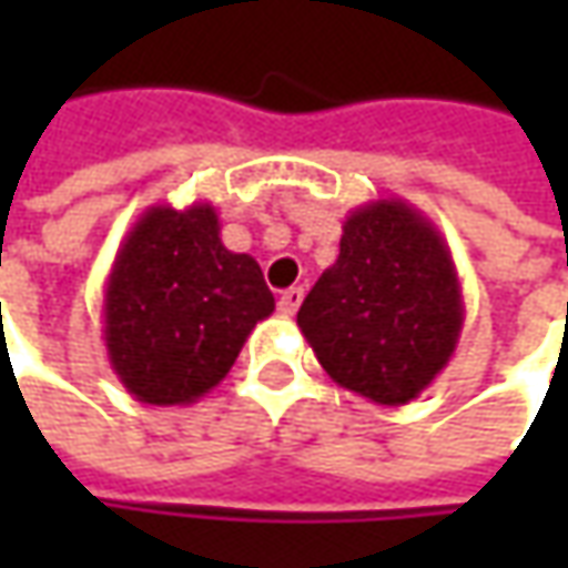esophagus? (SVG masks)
Here are the masks:
<instances>
[{
	"label": "esophagus",
	"mask_w": 568,
	"mask_h": 568,
	"mask_svg": "<svg viewBox=\"0 0 568 568\" xmlns=\"http://www.w3.org/2000/svg\"><path fill=\"white\" fill-rule=\"evenodd\" d=\"M300 303H303V287H287L281 300H277V310L284 313V316H294L296 310H300Z\"/></svg>",
	"instance_id": "34e87169"
}]
</instances>
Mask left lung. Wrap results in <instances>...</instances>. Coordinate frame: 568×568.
Segmentation results:
<instances>
[{
	"mask_svg": "<svg viewBox=\"0 0 568 568\" xmlns=\"http://www.w3.org/2000/svg\"><path fill=\"white\" fill-rule=\"evenodd\" d=\"M296 325L341 388L385 407L414 402L446 369L465 325L443 233L404 199L354 207L338 262L303 300Z\"/></svg>",
	"mask_w": 568,
	"mask_h": 568,
	"instance_id": "1",
	"label": "left lung"
}]
</instances>
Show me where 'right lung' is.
<instances>
[{
  "mask_svg": "<svg viewBox=\"0 0 568 568\" xmlns=\"http://www.w3.org/2000/svg\"><path fill=\"white\" fill-rule=\"evenodd\" d=\"M272 313L265 274L221 243L214 205H151L106 274L103 344L132 398L192 404L227 376Z\"/></svg>",
  "mask_w": 568,
  "mask_h": 568,
  "instance_id": "1",
  "label": "right lung"
}]
</instances>
